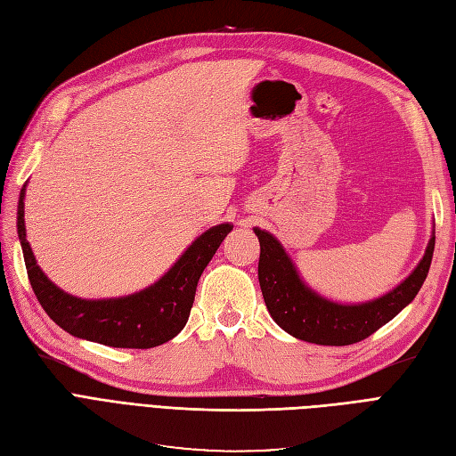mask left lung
Listing matches in <instances>:
<instances>
[{
  "label": "left lung",
  "instance_id": "8db88e82",
  "mask_svg": "<svg viewBox=\"0 0 456 456\" xmlns=\"http://www.w3.org/2000/svg\"><path fill=\"white\" fill-rule=\"evenodd\" d=\"M255 233L260 241L258 281L273 322L295 338L322 346H348L394 320L420 291L436 245L432 233L419 266L394 291L362 305H338L300 280L293 260L272 233L260 228H255Z\"/></svg>",
  "mask_w": 456,
  "mask_h": 456
}]
</instances>
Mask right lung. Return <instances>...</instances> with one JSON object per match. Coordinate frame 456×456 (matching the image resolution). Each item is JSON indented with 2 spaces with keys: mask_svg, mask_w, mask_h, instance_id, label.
Returning a JSON list of instances; mask_svg holds the SVG:
<instances>
[{
  "mask_svg": "<svg viewBox=\"0 0 456 456\" xmlns=\"http://www.w3.org/2000/svg\"><path fill=\"white\" fill-rule=\"evenodd\" d=\"M24 190H20L17 232L26 272L41 308L66 333L112 348H154L184 329L194 305L196 287L232 224L213 226L191 243L175 266L142 291L121 298L86 300L64 293L41 272L24 228Z\"/></svg>",
  "mask_w": 456,
  "mask_h": 456,
  "instance_id": "obj_1",
  "label": "right lung"
}]
</instances>
